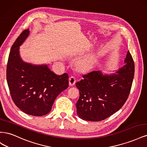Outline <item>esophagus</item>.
Masks as SVG:
<instances>
[{"instance_id":"34e87169","label":"esophagus","mask_w":147,"mask_h":147,"mask_svg":"<svg viewBox=\"0 0 147 147\" xmlns=\"http://www.w3.org/2000/svg\"><path fill=\"white\" fill-rule=\"evenodd\" d=\"M69 84L70 86H73L75 84V82H76V78L75 77H70L69 78Z\"/></svg>"}]
</instances>
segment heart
Here are the masks:
<instances>
[{
    "label": "heart",
    "mask_w": 147,
    "mask_h": 147,
    "mask_svg": "<svg viewBox=\"0 0 147 147\" xmlns=\"http://www.w3.org/2000/svg\"><path fill=\"white\" fill-rule=\"evenodd\" d=\"M94 63H95V59L94 57H88V58L83 59L81 62L80 64V66L81 69H82L83 70H86L91 69L92 67V65H94Z\"/></svg>",
    "instance_id": "heart-1"
}]
</instances>
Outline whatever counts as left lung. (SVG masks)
Segmentation results:
<instances>
[{"label":"left lung","instance_id":"left-lung-1","mask_svg":"<svg viewBox=\"0 0 147 147\" xmlns=\"http://www.w3.org/2000/svg\"><path fill=\"white\" fill-rule=\"evenodd\" d=\"M124 63L117 74L104 75L100 71H92L76 83L80 91L76 104L78 117L100 121L122 107L129 95L134 75V62L129 51Z\"/></svg>","mask_w":147,"mask_h":147}]
</instances>
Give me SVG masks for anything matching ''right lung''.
I'll return each mask as SVG.
<instances>
[{"instance_id": "obj_1", "label": "right lung", "mask_w": 147, "mask_h": 147, "mask_svg": "<svg viewBox=\"0 0 147 147\" xmlns=\"http://www.w3.org/2000/svg\"><path fill=\"white\" fill-rule=\"evenodd\" d=\"M29 34L23 31L11 47L7 67V80L13 101L23 112L40 117L50 112L60 93L69 86V75H57L47 65L24 63L19 49Z\"/></svg>"}]
</instances>
